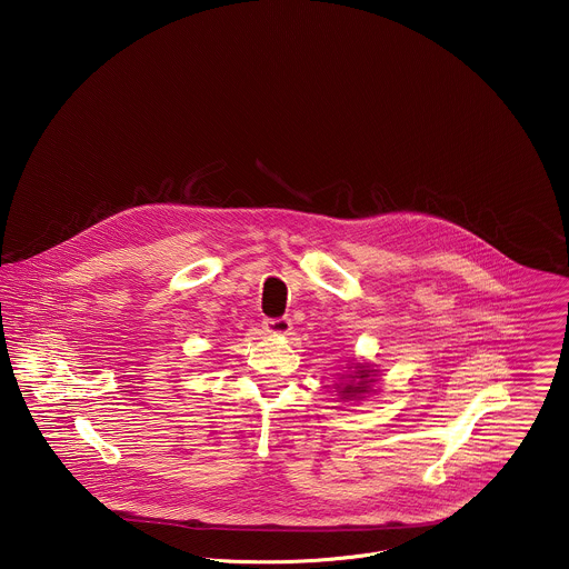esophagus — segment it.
<instances>
[{
  "instance_id": "34e87169",
  "label": "esophagus",
  "mask_w": 569,
  "mask_h": 569,
  "mask_svg": "<svg viewBox=\"0 0 569 569\" xmlns=\"http://www.w3.org/2000/svg\"><path fill=\"white\" fill-rule=\"evenodd\" d=\"M264 330L271 335H289L291 332V320L289 318H273L264 322Z\"/></svg>"
}]
</instances>
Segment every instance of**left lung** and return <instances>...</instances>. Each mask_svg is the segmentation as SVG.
<instances>
[{
	"label": "left lung",
	"instance_id": "obj_1",
	"mask_svg": "<svg viewBox=\"0 0 569 569\" xmlns=\"http://www.w3.org/2000/svg\"><path fill=\"white\" fill-rule=\"evenodd\" d=\"M350 383H346L343 388H339V395L343 401H350V399H363V395L370 392V386L375 381V370H370V366L366 363H357L355 366V372L350 377Z\"/></svg>",
	"mask_w": 569,
	"mask_h": 569
}]
</instances>
